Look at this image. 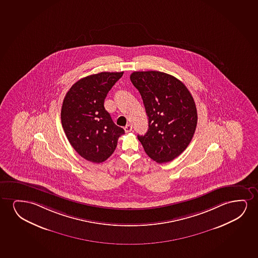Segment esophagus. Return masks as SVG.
Wrapping results in <instances>:
<instances>
[{"label": "esophagus", "mask_w": 258, "mask_h": 258, "mask_svg": "<svg viewBox=\"0 0 258 258\" xmlns=\"http://www.w3.org/2000/svg\"><path fill=\"white\" fill-rule=\"evenodd\" d=\"M124 131L125 132H131L132 131V126H131V124H127L125 127H124Z\"/></svg>", "instance_id": "esophagus-1"}]
</instances>
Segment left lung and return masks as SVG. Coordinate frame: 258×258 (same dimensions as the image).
<instances>
[{
    "mask_svg": "<svg viewBox=\"0 0 258 258\" xmlns=\"http://www.w3.org/2000/svg\"><path fill=\"white\" fill-rule=\"evenodd\" d=\"M131 80L141 94L148 131L138 138L157 163L172 161L189 145L198 124L194 99L182 82L160 71H135Z\"/></svg>",
    "mask_w": 258,
    "mask_h": 258,
    "instance_id": "obj_1",
    "label": "left lung"
}]
</instances>
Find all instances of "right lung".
<instances>
[{"instance_id": "right-lung-1", "label": "right lung", "mask_w": 258, "mask_h": 258, "mask_svg": "<svg viewBox=\"0 0 258 258\" xmlns=\"http://www.w3.org/2000/svg\"><path fill=\"white\" fill-rule=\"evenodd\" d=\"M123 72H101L71 86L61 106L60 119L68 140L84 159L104 162L116 148L122 127L114 124L104 101Z\"/></svg>"}]
</instances>
